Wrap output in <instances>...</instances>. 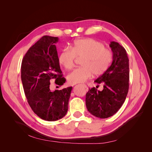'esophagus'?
Returning a JSON list of instances; mask_svg holds the SVG:
<instances>
[{
    "label": "esophagus",
    "instance_id": "obj_1",
    "mask_svg": "<svg viewBox=\"0 0 152 152\" xmlns=\"http://www.w3.org/2000/svg\"><path fill=\"white\" fill-rule=\"evenodd\" d=\"M82 86H83L84 88H87V86H86V85H85V84H83V85H82Z\"/></svg>",
    "mask_w": 152,
    "mask_h": 152
}]
</instances>
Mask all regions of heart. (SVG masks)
Listing matches in <instances>:
<instances>
[{"label": "heart", "mask_w": 152, "mask_h": 152, "mask_svg": "<svg viewBox=\"0 0 152 152\" xmlns=\"http://www.w3.org/2000/svg\"><path fill=\"white\" fill-rule=\"evenodd\" d=\"M82 66L73 69L67 76L71 84L83 83L95 76L103 75L112 60L113 54L104 45L91 38L78 39L61 50L58 57L59 64L67 69L72 68L76 58H81Z\"/></svg>", "instance_id": "heart-1"}]
</instances>
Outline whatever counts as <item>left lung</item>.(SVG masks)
<instances>
[{
    "label": "left lung",
    "instance_id": "8db88e82",
    "mask_svg": "<svg viewBox=\"0 0 152 152\" xmlns=\"http://www.w3.org/2000/svg\"><path fill=\"white\" fill-rule=\"evenodd\" d=\"M109 46L113 53L112 64L95 80L103 84V90L89 88L86 97L88 112L100 118L111 117L117 112L125 102L129 89V59L126 50L115 42H111Z\"/></svg>",
    "mask_w": 152,
    "mask_h": 152
}]
</instances>
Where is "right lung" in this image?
I'll return each mask as SVG.
<instances>
[{
	"label": "right lung",
	"instance_id": "obj_1",
	"mask_svg": "<svg viewBox=\"0 0 152 152\" xmlns=\"http://www.w3.org/2000/svg\"><path fill=\"white\" fill-rule=\"evenodd\" d=\"M58 37H42L25 54L21 64V80L29 106L43 120L56 121L68 110L72 87L50 90V80L60 86L66 81L58 62L55 43Z\"/></svg>",
	"mask_w": 152,
	"mask_h": 152
}]
</instances>
